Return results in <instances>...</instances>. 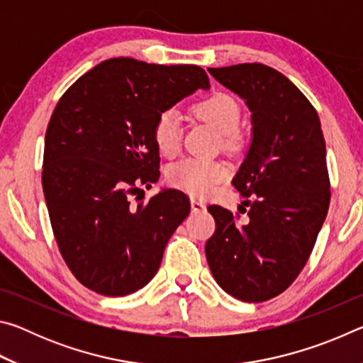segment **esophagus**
I'll list each match as a JSON object with an SVG mask.
<instances>
[{"label": "esophagus", "mask_w": 363, "mask_h": 363, "mask_svg": "<svg viewBox=\"0 0 363 363\" xmlns=\"http://www.w3.org/2000/svg\"><path fill=\"white\" fill-rule=\"evenodd\" d=\"M190 206H192V211H194V213H201V211H206V205H205L203 201H201V200L192 199V200H190Z\"/></svg>", "instance_id": "esophagus-1"}]
</instances>
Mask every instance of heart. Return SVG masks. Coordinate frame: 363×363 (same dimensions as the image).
<instances>
[{"mask_svg": "<svg viewBox=\"0 0 363 363\" xmlns=\"http://www.w3.org/2000/svg\"><path fill=\"white\" fill-rule=\"evenodd\" d=\"M195 113L224 136V143L232 145L237 140V128L240 123V106L232 96L213 93L195 104ZM153 143L164 157H173L181 147V116L174 108H168L153 123ZM229 169L224 163L205 158H186L169 169V182L192 196L210 195L219 182H223Z\"/></svg>", "mask_w": 363, "mask_h": 363, "instance_id": "heart-1", "label": "heart"}]
</instances>
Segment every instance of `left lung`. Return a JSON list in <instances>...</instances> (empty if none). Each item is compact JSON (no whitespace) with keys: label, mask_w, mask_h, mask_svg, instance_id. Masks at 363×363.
Returning <instances> with one entry per match:
<instances>
[{"label":"left lung","mask_w":363,"mask_h":363,"mask_svg":"<svg viewBox=\"0 0 363 363\" xmlns=\"http://www.w3.org/2000/svg\"><path fill=\"white\" fill-rule=\"evenodd\" d=\"M242 97L253 139L233 187L248 219L211 205L216 230L205 245L218 285L245 303H262L290 286L314 248L330 205L327 150L315 108L280 72L262 64L208 69ZM247 211V210H245Z\"/></svg>","instance_id":"left-lung-1"}]
</instances>
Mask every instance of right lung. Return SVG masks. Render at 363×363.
<instances>
[{
    "mask_svg": "<svg viewBox=\"0 0 363 363\" xmlns=\"http://www.w3.org/2000/svg\"><path fill=\"white\" fill-rule=\"evenodd\" d=\"M200 88H210L201 67L115 57L59 99L45 138L43 192L60 255L89 290L126 296L145 286L189 216L181 190L136 205L131 195L160 177L157 116Z\"/></svg>",
    "mask_w": 363,
    "mask_h": 363,
    "instance_id": "obj_1",
    "label": "right lung"
}]
</instances>
